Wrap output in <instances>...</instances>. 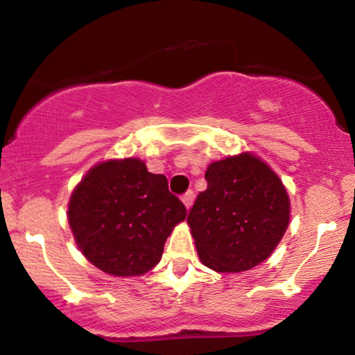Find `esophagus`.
<instances>
[{
    "mask_svg": "<svg viewBox=\"0 0 355 355\" xmlns=\"http://www.w3.org/2000/svg\"><path fill=\"white\" fill-rule=\"evenodd\" d=\"M193 200H195L193 190H189V191H187V193L182 197V202H183V205H185L187 210H190V207L193 205Z\"/></svg>",
    "mask_w": 355,
    "mask_h": 355,
    "instance_id": "obj_1",
    "label": "esophagus"
}]
</instances>
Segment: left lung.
I'll return each instance as SVG.
<instances>
[{
	"instance_id": "8db88e82",
	"label": "left lung",
	"mask_w": 355,
	"mask_h": 355,
	"mask_svg": "<svg viewBox=\"0 0 355 355\" xmlns=\"http://www.w3.org/2000/svg\"><path fill=\"white\" fill-rule=\"evenodd\" d=\"M205 180L187 218L203 266L237 274L267 260L291 220L279 175L243 152L210 164Z\"/></svg>"
}]
</instances>
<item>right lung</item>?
Returning a JSON list of instances; mask_svg holds the SVG:
<instances>
[{
    "instance_id": "1",
    "label": "right lung",
    "mask_w": 355,
    "mask_h": 355,
    "mask_svg": "<svg viewBox=\"0 0 355 355\" xmlns=\"http://www.w3.org/2000/svg\"><path fill=\"white\" fill-rule=\"evenodd\" d=\"M185 217V205L168 191L165 175L150 173L140 158L92 166L68 203V223L81 254L115 277L152 270Z\"/></svg>"
}]
</instances>
